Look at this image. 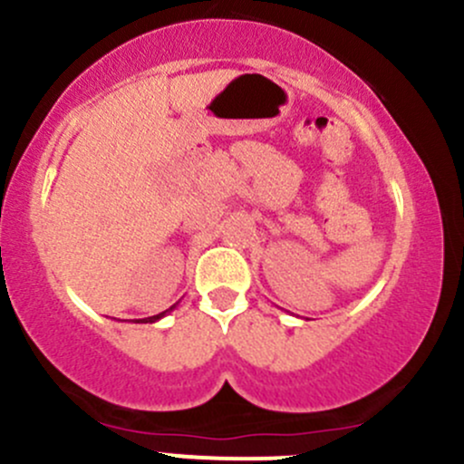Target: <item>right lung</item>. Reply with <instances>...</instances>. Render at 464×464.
<instances>
[{
  "label": "right lung",
  "mask_w": 464,
  "mask_h": 464,
  "mask_svg": "<svg viewBox=\"0 0 464 464\" xmlns=\"http://www.w3.org/2000/svg\"><path fill=\"white\" fill-rule=\"evenodd\" d=\"M175 309V304L173 306H170V309H167V311H162V314H158V315H150V318H142V320H138V322H158V320H162L164 318V315H167V314H170V311H173Z\"/></svg>",
  "instance_id": "add662e5"
}]
</instances>
